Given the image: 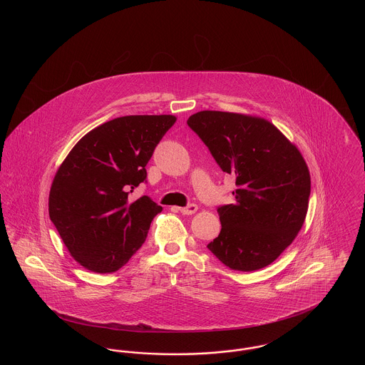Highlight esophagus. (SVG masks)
<instances>
[{"instance_id": "34e87169", "label": "esophagus", "mask_w": 365, "mask_h": 365, "mask_svg": "<svg viewBox=\"0 0 365 365\" xmlns=\"http://www.w3.org/2000/svg\"><path fill=\"white\" fill-rule=\"evenodd\" d=\"M197 209H198V207H197L195 204H190L189 207L179 208V210H180V213H183V215H192V213H195V212H197Z\"/></svg>"}]
</instances>
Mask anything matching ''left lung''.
<instances>
[{
    "label": "left lung",
    "mask_w": 365,
    "mask_h": 365,
    "mask_svg": "<svg viewBox=\"0 0 365 365\" xmlns=\"http://www.w3.org/2000/svg\"><path fill=\"white\" fill-rule=\"evenodd\" d=\"M187 124L238 187L235 202L217 209L222 230L209 250L235 271L269 265L294 241L308 212L311 175L301 152L259 116L201 110Z\"/></svg>",
    "instance_id": "1"
}]
</instances>
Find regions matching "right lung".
I'll return each instance as SVG.
<instances>
[{
	"label": "right lung",
	"instance_id": "add662e5",
	"mask_svg": "<svg viewBox=\"0 0 365 365\" xmlns=\"http://www.w3.org/2000/svg\"><path fill=\"white\" fill-rule=\"evenodd\" d=\"M174 115H131L104 123L78 140L54 175L49 216L73 260L91 272H115L145 242L163 208L128 194Z\"/></svg>",
	"mask_w": 365,
	"mask_h": 365
}]
</instances>
